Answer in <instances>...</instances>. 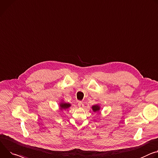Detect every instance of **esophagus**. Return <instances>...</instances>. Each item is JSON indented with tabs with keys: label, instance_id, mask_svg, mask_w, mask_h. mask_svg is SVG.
Here are the masks:
<instances>
[{
	"label": "esophagus",
	"instance_id": "obj_1",
	"mask_svg": "<svg viewBox=\"0 0 158 158\" xmlns=\"http://www.w3.org/2000/svg\"><path fill=\"white\" fill-rule=\"evenodd\" d=\"M78 106H79V108H83V107L84 106V103H83L82 102H79L78 103Z\"/></svg>",
	"mask_w": 158,
	"mask_h": 158
}]
</instances>
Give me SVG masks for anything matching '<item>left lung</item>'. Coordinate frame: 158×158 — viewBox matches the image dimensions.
I'll use <instances>...</instances> for the list:
<instances>
[{
	"instance_id": "obj_1",
	"label": "left lung",
	"mask_w": 158,
	"mask_h": 158,
	"mask_svg": "<svg viewBox=\"0 0 158 158\" xmlns=\"http://www.w3.org/2000/svg\"><path fill=\"white\" fill-rule=\"evenodd\" d=\"M91 108H92V110L94 112H98L100 110V106H99V105H93Z\"/></svg>"
}]
</instances>
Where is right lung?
Here are the masks:
<instances>
[{"mask_svg":"<svg viewBox=\"0 0 158 158\" xmlns=\"http://www.w3.org/2000/svg\"><path fill=\"white\" fill-rule=\"evenodd\" d=\"M59 106H60V110H66L69 108L70 106H71V105L69 103H65L64 101H62L59 104Z\"/></svg>","mask_w":158,"mask_h":158,"instance_id":"1","label":"right lung"}]
</instances>
